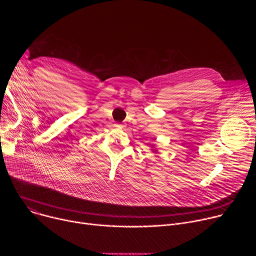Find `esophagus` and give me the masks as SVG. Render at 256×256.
<instances>
[{
  "mask_svg": "<svg viewBox=\"0 0 256 256\" xmlns=\"http://www.w3.org/2000/svg\"><path fill=\"white\" fill-rule=\"evenodd\" d=\"M116 128H122V124H116Z\"/></svg>",
  "mask_w": 256,
  "mask_h": 256,
  "instance_id": "obj_1",
  "label": "esophagus"
}]
</instances>
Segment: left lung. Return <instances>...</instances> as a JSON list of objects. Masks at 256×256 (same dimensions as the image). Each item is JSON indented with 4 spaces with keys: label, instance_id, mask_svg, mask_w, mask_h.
Instances as JSON below:
<instances>
[{
    "label": "left lung",
    "instance_id": "obj_1",
    "mask_svg": "<svg viewBox=\"0 0 256 256\" xmlns=\"http://www.w3.org/2000/svg\"><path fill=\"white\" fill-rule=\"evenodd\" d=\"M153 151H155V150H153Z\"/></svg>",
    "mask_w": 256,
    "mask_h": 256
}]
</instances>
